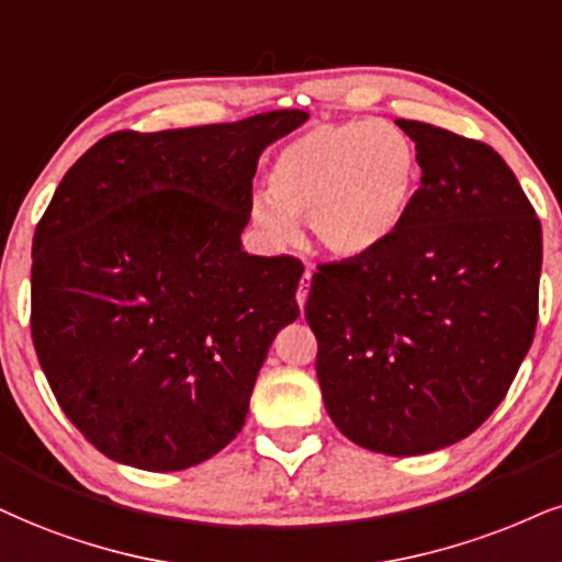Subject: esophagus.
Segmentation results:
<instances>
[{
  "instance_id": "34e87169",
  "label": "esophagus",
  "mask_w": 562,
  "mask_h": 562,
  "mask_svg": "<svg viewBox=\"0 0 562 562\" xmlns=\"http://www.w3.org/2000/svg\"><path fill=\"white\" fill-rule=\"evenodd\" d=\"M310 281H313V268H304L302 273V281H300V289H296V304L304 310V304H307V292H310Z\"/></svg>"
}]
</instances>
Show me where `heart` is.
<instances>
[{
  "label": "heart",
  "mask_w": 562,
  "mask_h": 562,
  "mask_svg": "<svg viewBox=\"0 0 562 562\" xmlns=\"http://www.w3.org/2000/svg\"><path fill=\"white\" fill-rule=\"evenodd\" d=\"M419 184L422 156L404 130L375 120L323 122L276 154L249 216L273 247L292 245L294 218H307L328 252L364 258L396 237Z\"/></svg>",
  "instance_id": "obj_1"
}]
</instances>
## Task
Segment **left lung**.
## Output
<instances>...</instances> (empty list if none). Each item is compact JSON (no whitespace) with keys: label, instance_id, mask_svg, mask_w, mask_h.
<instances>
[{"label":"left lung","instance_id":"1","mask_svg":"<svg viewBox=\"0 0 562 562\" xmlns=\"http://www.w3.org/2000/svg\"><path fill=\"white\" fill-rule=\"evenodd\" d=\"M422 187L378 252L317 268L304 307L317 383L357 446L422 456L474 432L535 341L542 224L490 145L396 120Z\"/></svg>","mask_w":562,"mask_h":562}]
</instances>
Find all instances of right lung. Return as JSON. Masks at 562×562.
Segmentation results:
<instances>
[{
    "instance_id": "obj_1",
    "label": "right lung",
    "mask_w": 562,
    "mask_h": 562,
    "mask_svg": "<svg viewBox=\"0 0 562 562\" xmlns=\"http://www.w3.org/2000/svg\"><path fill=\"white\" fill-rule=\"evenodd\" d=\"M307 112L114 133L61 179L33 237L31 334L67 419L103 456L179 472L245 425L300 317L294 258L241 249L252 177Z\"/></svg>"
}]
</instances>
